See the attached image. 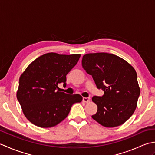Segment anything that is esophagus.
Returning a JSON list of instances; mask_svg holds the SVG:
<instances>
[{"label": "esophagus", "instance_id": "esophagus-1", "mask_svg": "<svg viewBox=\"0 0 155 155\" xmlns=\"http://www.w3.org/2000/svg\"><path fill=\"white\" fill-rule=\"evenodd\" d=\"M83 101L84 103H88L90 101V98L88 97H83Z\"/></svg>", "mask_w": 155, "mask_h": 155}]
</instances>
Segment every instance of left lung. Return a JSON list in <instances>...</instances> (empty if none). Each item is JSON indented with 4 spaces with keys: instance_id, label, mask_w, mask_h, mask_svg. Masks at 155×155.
<instances>
[{
    "instance_id": "obj_1",
    "label": "left lung",
    "mask_w": 155,
    "mask_h": 155,
    "mask_svg": "<svg viewBox=\"0 0 155 155\" xmlns=\"http://www.w3.org/2000/svg\"><path fill=\"white\" fill-rule=\"evenodd\" d=\"M82 66L104 92L92 98L98 108L92 118L105 127L123 124L134 113L140 93L136 71L124 59L106 52L84 55Z\"/></svg>"
}]
</instances>
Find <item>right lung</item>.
I'll use <instances>...</instances> for the list:
<instances>
[{
    "mask_svg": "<svg viewBox=\"0 0 155 155\" xmlns=\"http://www.w3.org/2000/svg\"><path fill=\"white\" fill-rule=\"evenodd\" d=\"M80 57L49 52L36 58L22 72L16 97L31 123L42 128L54 127L68 116L72 104L83 100L80 94L57 90L58 83L66 85V76Z\"/></svg>",
    "mask_w": 155,
    "mask_h": 155,
    "instance_id": "right-lung-1",
    "label": "right lung"
}]
</instances>
